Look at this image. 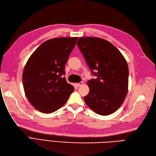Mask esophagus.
Segmentation results:
<instances>
[{"label": "esophagus", "instance_id": "1", "mask_svg": "<svg viewBox=\"0 0 156 156\" xmlns=\"http://www.w3.org/2000/svg\"><path fill=\"white\" fill-rule=\"evenodd\" d=\"M83 82H80V83H75V85H76V87H79V86H80V85H83Z\"/></svg>", "mask_w": 156, "mask_h": 156}]
</instances>
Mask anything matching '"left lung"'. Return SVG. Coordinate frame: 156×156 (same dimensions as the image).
Instances as JSON below:
<instances>
[{
  "label": "left lung",
  "instance_id": "obj_1",
  "mask_svg": "<svg viewBox=\"0 0 156 156\" xmlns=\"http://www.w3.org/2000/svg\"><path fill=\"white\" fill-rule=\"evenodd\" d=\"M76 44L97 76L87 82L89 93L83 97L85 104L98 115L113 113L121 106L128 91L126 60L113 44L102 38L80 37Z\"/></svg>",
  "mask_w": 156,
  "mask_h": 156
}]
</instances>
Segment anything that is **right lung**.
<instances>
[{
  "instance_id": "1",
  "label": "right lung",
  "mask_w": 156,
  "mask_h": 156,
  "mask_svg": "<svg viewBox=\"0 0 156 156\" xmlns=\"http://www.w3.org/2000/svg\"><path fill=\"white\" fill-rule=\"evenodd\" d=\"M77 39L47 40L32 53L25 65L23 73L24 93L40 112H56L67 102L74 91V87L64 77V69Z\"/></svg>"
}]
</instances>
